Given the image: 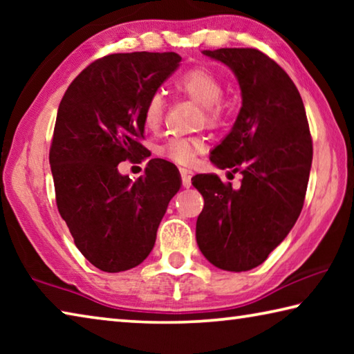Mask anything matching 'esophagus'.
<instances>
[{
  "mask_svg": "<svg viewBox=\"0 0 354 354\" xmlns=\"http://www.w3.org/2000/svg\"><path fill=\"white\" fill-rule=\"evenodd\" d=\"M179 173H181V179H183V185L185 189H189L190 187V184H192V171L189 170V169H179Z\"/></svg>",
  "mask_w": 354,
  "mask_h": 354,
  "instance_id": "esophagus-1",
  "label": "esophagus"
}]
</instances>
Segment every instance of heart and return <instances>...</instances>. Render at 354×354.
<instances>
[{
	"instance_id": "obj_1",
	"label": "heart",
	"mask_w": 354,
	"mask_h": 354,
	"mask_svg": "<svg viewBox=\"0 0 354 354\" xmlns=\"http://www.w3.org/2000/svg\"><path fill=\"white\" fill-rule=\"evenodd\" d=\"M175 87L178 92L201 106L207 124L217 127L221 123L225 117V106L220 101L223 95V82L211 70L205 67L190 68L178 77ZM164 107L162 95L153 93L149 97L143 109V123L147 129L154 131L159 128V124L162 123ZM205 148L206 143L201 137H170L160 147L159 153L176 164L190 165L196 156L205 151Z\"/></svg>"
}]
</instances>
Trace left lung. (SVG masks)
<instances>
[{"label":"left lung","instance_id":"1","mask_svg":"<svg viewBox=\"0 0 354 354\" xmlns=\"http://www.w3.org/2000/svg\"><path fill=\"white\" fill-rule=\"evenodd\" d=\"M203 55L225 64L241 87L234 124L211 151V162L241 173L242 184L207 173L192 178L205 198L196 243L226 272H247L284 241L303 209L313 165V140L303 100L289 75L254 48H220Z\"/></svg>","mask_w":354,"mask_h":354}]
</instances>
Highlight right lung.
Segmentation results:
<instances>
[{"label":"right lung","instance_id":"right-lung-1","mask_svg":"<svg viewBox=\"0 0 354 354\" xmlns=\"http://www.w3.org/2000/svg\"><path fill=\"white\" fill-rule=\"evenodd\" d=\"M176 53H118L84 68L59 104L50 165L56 203L75 245L107 273L147 259L170 200L181 189L175 165L151 159L131 181L122 160L140 162L147 148L143 109L173 71Z\"/></svg>","mask_w":354,"mask_h":354}]
</instances>
